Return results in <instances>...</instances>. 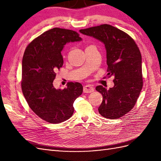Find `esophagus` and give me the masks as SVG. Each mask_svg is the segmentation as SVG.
Wrapping results in <instances>:
<instances>
[{"instance_id": "1", "label": "esophagus", "mask_w": 161, "mask_h": 161, "mask_svg": "<svg viewBox=\"0 0 161 161\" xmlns=\"http://www.w3.org/2000/svg\"><path fill=\"white\" fill-rule=\"evenodd\" d=\"M94 91H95L94 87L92 85H85L83 88V91L84 92H86V93H90V92H93Z\"/></svg>"}]
</instances>
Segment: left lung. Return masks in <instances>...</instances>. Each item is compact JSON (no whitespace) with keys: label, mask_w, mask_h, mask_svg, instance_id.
<instances>
[{"label":"left lung","mask_w":161,"mask_h":161,"mask_svg":"<svg viewBox=\"0 0 161 161\" xmlns=\"http://www.w3.org/2000/svg\"><path fill=\"white\" fill-rule=\"evenodd\" d=\"M84 35L103 43L108 76H114L109 90L102 85L96 90L103 96L99 114L105 118H121L134 108L142 89V56L134 40L127 33L108 24L80 30Z\"/></svg>","instance_id":"8db88e82"}]
</instances>
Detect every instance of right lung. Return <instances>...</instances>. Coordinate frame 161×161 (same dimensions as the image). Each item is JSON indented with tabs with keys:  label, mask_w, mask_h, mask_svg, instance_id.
Returning a JSON list of instances; mask_svg holds the SVG:
<instances>
[{
	"label": "right lung",
	"mask_w": 161,
	"mask_h": 161,
	"mask_svg": "<svg viewBox=\"0 0 161 161\" xmlns=\"http://www.w3.org/2000/svg\"><path fill=\"white\" fill-rule=\"evenodd\" d=\"M80 41L76 31L55 27L33 40L24 52L23 94L34 113L49 123L69 119L74 113L73 103L82 92L79 82H69L64 89L53 85L56 72L64 63L61 52L64 45Z\"/></svg>",
	"instance_id": "add662e5"
}]
</instances>
